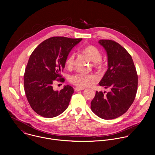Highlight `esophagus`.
Wrapping results in <instances>:
<instances>
[{
  "label": "esophagus",
  "mask_w": 155,
  "mask_h": 155,
  "mask_svg": "<svg viewBox=\"0 0 155 155\" xmlns=\"http://www.w3.org/2000/svg\"><path fill=\"white\" fill-rule=\"evenodd\" d=\"M84 88H79V87H76L74 88V91H81L83 90Z\"/></svg>",
  "instance_id": "34e87169"
}]
</instances>
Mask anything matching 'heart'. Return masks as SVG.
<instances>
[{"label": "heart", "mask_w": 155, "mask_h": 155, "mask_svg": "<svg viewBox=\"0 0 155 155\" xmlns=\"http://www.w3.org/2000/svg\"><path fill=\"white\" fill-rule=\"evenodd\" d=\"M84 53L86 54L90 59L94 62L96 66L100 65L101 60L102 59V54L101 52L94 46H88L85 47L84 50ZM75 59V53L71 52L66 58L65 61V67L71 69L73 67ZM97 77L93 74H85L81 73H78L71 75L70 78V82L74 85L79 88H85L88 86L91 83H94L97 81Z\"/></svg>", "instance_id": "obj_1"}]
</instances>
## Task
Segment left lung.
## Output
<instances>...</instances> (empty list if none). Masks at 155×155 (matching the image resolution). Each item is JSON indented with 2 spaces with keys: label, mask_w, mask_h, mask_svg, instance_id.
I'll return each instance as SVG.
<instances>
[{
  "label": "left lung",
  "mask_w": 155,
  "mask_h": 155,
  "mask_svg": "<svg viewBox=\"0 0 155 155\" xmlns=\"http://www.w3.org/2000/svg\"><path fill=\"white\" fill-rule=\"evenodd\" d=\"M107 53L108 68L99 85L110 91H96L91 103L92 111L104 120L124 114L134 102L138 88V75L130 54L118 43L101 40Z\"/></svg>",
  "instance_id": "obj_1"
}]
</instances>
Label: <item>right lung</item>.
I'll list each match as a JSON object with an SVG mask.
<instances>
[{
    "label": "right lung",
    "mask_w": 155,
    "mask_h": 155,
    "mask_svg": "<svg viewBox=\"0 0 155 155\" xmlns=\"http://www.w3.org/2000/svg\"><path fill=\"white\" fill-rule=\"evenodd\" d=\"M82 40L51 37L40 43L31 54L24 74V87L28 102L38 115L53 118L68 107L74 93L73 87L67 85L60 91H54L53 84L56 81L64 82L61 72L65 61Z\"/></svg>",
    "instance_id": "obj_1"
}]
</instances>
